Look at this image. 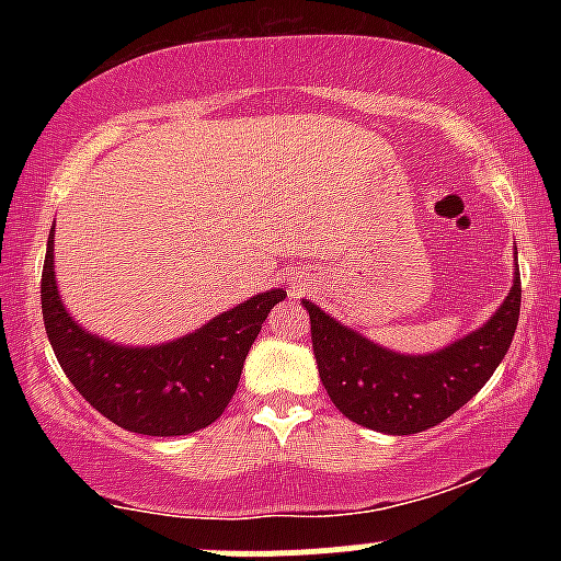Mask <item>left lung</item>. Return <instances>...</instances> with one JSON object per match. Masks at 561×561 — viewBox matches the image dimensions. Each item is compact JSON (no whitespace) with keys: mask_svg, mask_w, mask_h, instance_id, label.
Returning <instances> with one entry per match:
<instances>
[{"mask_svg":"<svg viewBox=\"0 0 561 561\" xmlns=\"http://www.w3.org/2000/svg\"><path fill=\"white\" fill-rule=\"evenodd\" d=\"M519 268L506 300L480 330L424 356L379 347L302 300L311 317L319 377L351 422L388 435H414L459 411L491 379L519 321Z\"/></svg>","mask_w":561,"mask_h":561,"instance_id":"left-lung-1","label":"left lung"}]
</instances>
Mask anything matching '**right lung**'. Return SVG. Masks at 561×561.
<instances>
[{"label": "right lung", "mask_w": 561, "mask_h": 561, "mask_svg": "<svg viewBox=\"0 0 561 561\" xmlns=\"http://www.w3.org/2000/svg\"><path fill=\"white\" fill-rule=\"evenodd\" d=\"M55 227L42 272V313L57 364L73 388L118 427L173 437L208 427L224 414L244 356L285 289H268L163 345L126 347L87 332L57 295Z\"/></svg>", "instance_id": "right-lung-1"}]
</instances>
